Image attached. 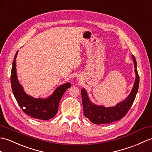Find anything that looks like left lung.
Masks as SVG:
<instances>
[{
	"instance_id": "left-lung-1",
	"label": "left lung",
	"mask_w": 152,
	"mask_h": 152,
	"mask_svg": "<svg viewBox=\"0 0 152 152\" xmlns=\"http://www.w3.org/2000/svg\"><path fill=\"white\" fill-rule=\"evenodd\" d=\"M135 72V81L132 92L126 99L116 104L115 107H105L102 105H96L91 102L86 91H81L83 107V115L94 124H110L124 117L131 108L139 89V76L137 69V62L135 56L132 55Z\"/></svg>"
}]
</instances>
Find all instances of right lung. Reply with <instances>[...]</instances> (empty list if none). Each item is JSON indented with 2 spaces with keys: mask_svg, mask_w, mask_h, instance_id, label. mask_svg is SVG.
<instances>
[{
  "mask_svg": "<svg viewBox=\"0 0 152 152\" xmlns=\"http://www.w3.org/2000/svg\"><path fill=\"white\" fill-rule=\"evenodd\" d=\"M18 50L14 57L11 71V85L13 93L17 103L26 114L31 117L47 121L54 117L58 110L59 102L66 90L70 87L66 83L59 86L50 96L47 98H34L26 94L19 83L16 72V58Z\"/></svg>",
  "mask_w": 152,
  "mask_h": 152,
  "instance_id": "1",
  "label": "right lung"
}]
</instances>
